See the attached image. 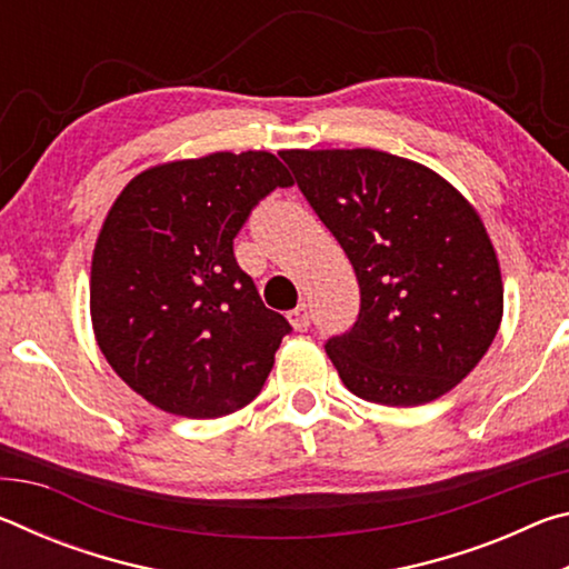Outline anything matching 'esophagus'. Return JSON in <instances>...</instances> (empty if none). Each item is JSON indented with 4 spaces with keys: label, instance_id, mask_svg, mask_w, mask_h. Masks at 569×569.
Returning a JSON list of instances; mask_svg holds the SVG:
<instances>
[{
    "label": "esophagus",
    "instance_id": "obj_1",
    "mask_svg": "<svg viewBox=\"0 0 569 569\" xmlns=\"http://www.w3.org/2000/svg\"><path fill=\"white\" fill-rule=\"evenodd\" d=\"M286 319L296 331H308V326H311V311H308L306 303H301V306H296L293 311H288Z\"/></svg>",
    "mask_w": 569,
    "mask_h": 569
}]
</instances>
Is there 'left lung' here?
<instances>
[{"label": "left lung", "mask_w": 569, "mask_h": 569, "mask_svg": "<svg viewBox=\"0 0 569 569\" xmlns=\"http://www.w3.org/2000/svg\"><path fill=\"white\" fill-rule=\"evenodd\" d=\"M281 158L361 288L359 321L326 343L343 387L383 407L445 397L481 361L505 313L479 210L439 172L383 150Z\"/></svg>", "instance_id": "1"}]
</instances>
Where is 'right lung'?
Here are the masks:
<instances>
[{
	"mask_svg": "<svg viewBox=\"0 0 569 569\" xmlns=\"http://www.w3.org/2000/svg\"><path fill=\"white\" fill-rule=\"evenodd\" d=\"M273 152H208L134 176L94 240L90 319L112 371L160 411L218 419L258 397L291 326L240 271L233 238L288 188Z\"/></svg>",
	"mask_w": 569,
	"mask_h": 569,
	"instance_id": "obj_1",
	"label": "right lung"
}]
</instances>
